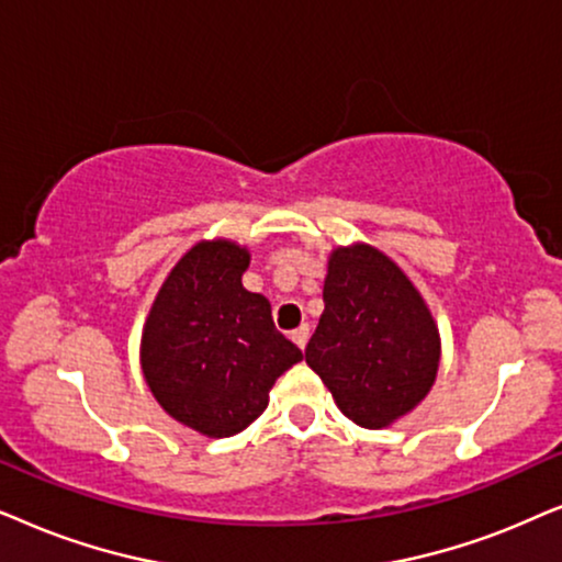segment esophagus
<instances>
[{
  "label": "esophagus",
  "mask_w": 562,
  "mask_h": 562,
  "mask_svg": "<svg viewBox=\"0 0 562 562\" xmlns=\"http://www.w3.org/2000/svg\"><path fill=\"white\" fill-rule=\"evenodd\" d=\"M308 336H311V328H308V324H303V326H297L295 331H293V341L301 349H305V344H308Z\"/></svg>",
  "instance_id": "1"
}]
</instances>
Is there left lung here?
Listing matches in <instances>:
<instances>
[{
	"mask_svg": "<svg viewBox=\"0 0 562 562\" xmlns=\"http://www.w3.org/2000/svg\"><path fill=\"white\" fill-rule=\"evenodd\" d=\"M439 355L431 311L391 257L370 244L331 251L305 362L344 416L364 429L406 416L431 391Z\"/></svg>",
	"mask_w": 562,
	"mask_h": 562,
	"instance_id": "left-lung-1",
	"label": "left lung"
}]
</instances>
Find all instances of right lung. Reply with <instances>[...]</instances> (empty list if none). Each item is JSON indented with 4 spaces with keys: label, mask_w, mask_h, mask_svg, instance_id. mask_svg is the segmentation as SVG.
I'll return each instance as SVG.
<instances>
[{
    "label": "right lung",
    "mask_w": 562,
    "mask_h": 562,
    "mask_svg": "<svg viewBox=\"0 0 562 562\" xmlns=\"http://www.w3.org/2000/svg\"><path fill=\"white\" fill-rule=\"evenodd\" d=\"M249 251L228 238L194 244L148 311L140 368L175 422L221 439L244 431L303 351L274 328L272 305L241 277Z\"/></svg>",
    "instance_id": "right-lung-1"
}]
</instances>
